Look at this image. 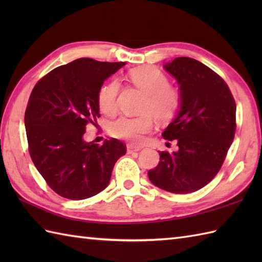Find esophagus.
Returning a JSON list of instances; mask_svg holds the SVG:
<instances>
[{"label": "esophagus", "instance_id": "esophagus-1", "mask_svg": "<svg viewBox=\"0 0 262 262\" xmlns=\"http://www.w3.org/2000/svg\"><path fill=\"white\" fill-rule=\"evenodd\" d=\"M142 147L141 146H134V145H127V152L128 153H133V152H138L141 151Z\"/></svg>", "mask_w": 262, "mask_h": 262}]
</instances>
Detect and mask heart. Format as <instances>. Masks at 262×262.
<instances>
[{
    "instance_id": "1",
    "label": "heart",
    "mask_w": 262,
    "mask_h": 262,
    "mask_svg": "<svg viewBox=\"0 0 262 262\" xmlns=\"http://www.w3.org/2000/svg\"><path fill=\"white\" fill-rule=\"evenodd\" d=\"M127 82L141 90L140 110L136 116H121L110 127L111 135L130 143H141L144 136L152 130L154 117L160 121H169L179 113L182 103L180 89L169 83V77L162 70L146 65L129 70L126 74ZM119 83L111 80L99 89L97 102L100 111L114 117L118 110Z\"/></svg>"
}]
</instances>
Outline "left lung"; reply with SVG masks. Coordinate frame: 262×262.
<instances>
[{
  "mask_svg": "<svg viewBox=\"0 0 262 262\" xmlns=\"http://www.w3.org/2000/svg\"><path fill=\"white\" fill-rule=\"evenodd\" d=\"M164 69L180 84L182 103L162 134L179 151H160V162L147 172L157 187L174 193L199 190L219 173L236 129V104L229 85L198 60L177 57Z\"/></svg>",
  "mask_w": 262,
  "mask_h": 262,
  "instance_id": "8db88e82",
  "label": "left lung"
}]
</instances>
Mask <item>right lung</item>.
<instances>
[{"mask_svg":"<svg viewBox=\"0 0 262 262\" xmlns=\"http://www.w3.org/2000/svg\"><path fill=\"white\" fill-rule=\"evenodd\" d=\"M124 65L79 58L54 69L32 89L25 114L28 149L59 196L81 200L102 191L116 161L126 153L116 138L102 145L83 140L86 125H96L100 117L99 89Z\"/></svg>","mask_w":262,"mask_h":262,"instance_id":"1","label":"right lung"}]
</instances>
